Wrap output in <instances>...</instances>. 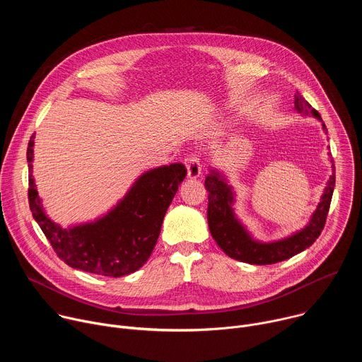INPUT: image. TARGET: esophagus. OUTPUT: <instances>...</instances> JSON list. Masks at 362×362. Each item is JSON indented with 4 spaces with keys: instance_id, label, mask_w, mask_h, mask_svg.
I'll return each instance as SVG.
<instances>
[{
    "instance_id": "34e87169",
    "label": "esophagus",
    "mask_w": 362,
    "mask_h": 362,
    "mask_svg": "<svg viewBox=\"0 0 362 362\" xmlns=\"http://www.w3.org/2000/svg\"><path fill=\"white\" fill-rule=\"evenodd\" d=\"M186 168L189 179H197L202 175V165L197 156H189L186 159Z\"/></svg>"
}]
</instances>
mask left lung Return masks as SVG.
I'll list each match as a JSON object with an SVG mask.
<instances>
[{
    "label": "left lung",
    "instance_id": "1",
    "mask_svg": "<svg viewBox=\"0 0 362 362\" xmlns=\"http://www.w3.org/2000/svg\"><path fill=\"white\" fill-rule=\"evenodd\" d=\"M293 110L302 116H314L321 122L322 130L327 134V126L324 124L320 113L313 109L298 91L295 94ZM328 156L329 162L332 163V175H329L321 200L311 218H309V222L289 236L272 242H262L253 238V235L235 214L233 206L236 202V192L229 183L226 175L216 168H209V175L206 176L204 180V187L209 192L208 223L218 246L233 259L250 265L276 264L289 259V257L311 246L325 226V219L335 187L334 160L331 158V153H328Z\"/></svg>",
    "mask_w": 362,
    "mask_h": 362
}]
</instances>
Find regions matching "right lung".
<instances>
[{"mask_svg":"<svg viewBox=\"0 0 362 362\" xmlns=\"http://www.w3.org/2000/svg\"><path fill=\"white\" fill-rule=\"evenodd\" d=\"M34 134L27 148L28 202L33 218L62 261L74 269L120 278L139 271L160 235L163 218L186 177L182 163L141 173L105 215L67 228L48 218L33 176Z\"/></svg>","mask_w":362,"mask_h":362,"instance_id":"right-lung-1","label":"right lung"}]
</instances>
